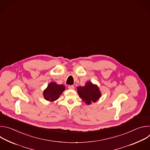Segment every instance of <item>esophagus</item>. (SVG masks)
Wrapping results in <instances>:
<instances>
[{"label": "esophagus", "mask_w": 150, "mask_h": 150, "mask_svg": "<svg viewBox=\"0 0 150 150\" xmlns=\"http://www.w3.org/2000/svg\"><path fill=\"white\" fill-rule=\"evenodd\" d=\"M68 88L71 89V90H74L75 88V87H74V85H69V86H68Z\"/></svg>", "instance_id": "34e87169"}]
</instances>
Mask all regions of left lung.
<instances>
[{"label": "left lung", "instance_id": "8db88e82", "mask_svg": "<svg viewBox=\"0 0 150 150\" xmlns=\"http://www.w3.org/2000/svg\"><path fill=\"white\" fill-rule=\"evenodd\" d=\"M77 89L79 97L87 104L97 101L101 96V93L98 87L90 82H87L83 87H77Z\"/></svg>", "mask_w": 150, "mask_h": 150}]
</instances>
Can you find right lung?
<instances>
[{"label": "right lung", "instance_id": "1", "mask_svg": "<svg viewBox=\"0 0 150 150\" xmlns=\"http://www.w3.org/2000/svg\"><path fill=\"white\" fill-rule=\"evenodd\" d=\"M65 88V86L63 85H58L55 82H51L43 93L44 97L48 101H53L59 98V96L62 94Z\"/></svg>", "mask_w": 150, "mask_h": 150}]
</instances>
